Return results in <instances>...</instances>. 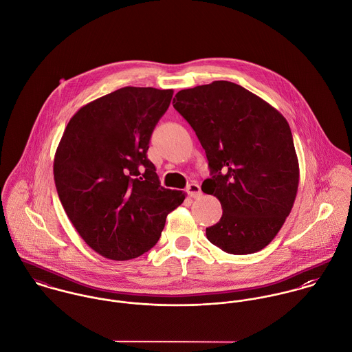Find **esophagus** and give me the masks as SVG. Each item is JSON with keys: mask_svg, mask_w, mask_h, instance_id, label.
Wrapping results in <instances>:
<instances>
[{"mask_svg": "<svg viewBox=\"0 0 352 352\" xmlns=\"http://www.w3.org/2000/svg\"><path fill=\"white\" fill-rule=\"evenodd\" d=\"M187 192H188V195L191 197V198H199L201 195V187H199V184H197V183H191V184H188V187H187Z\"/></svg>", "mask_w": 352, "mask_h": 352, "instance_id": "obj_1", "label": "esophagus"}]
</instances>
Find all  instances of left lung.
Returning a JSON list of instances; mask_svg holds the SVG:
<instances>
[{
    "label": "left lung",
    "mask_w": 352,
    "mask_h": 352,
    "mask_svg": "<svg viewBox=\"0 0 352 352\" xmlns=\"http://www.w3.org/2000/svg\"><path fill=\"white\" fill-rule=\"evenodd\" d=\"M175 109L194 129L206 151L211 177L201 191L222 206L218 223L206 229L226 253L265 248L289 217L297 197L300 165L285 116L229 81L183 89Z\"/></svg>",
    "instance_id": "obj_1"
}]
</instances>
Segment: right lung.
<instances>
[{
	"instance_id": "obj_1",
	"label": "right lung",
	"mask_w": 352,
	"mask_h": 352,
	"mask_svg": "<svg viewBox=\"0 0 352 352\" xmlns=\"http://www.w3.org/2000/svg\"><path fill=\"white\" fill-rule=\"evenodd\" d=\"M172 89L124 87L81 107L54 157L59 201L81 239L101 256L130 260L153 248L183 191L160 186L148 158L151 133Z\"/></svg>"
}]
</instances>
